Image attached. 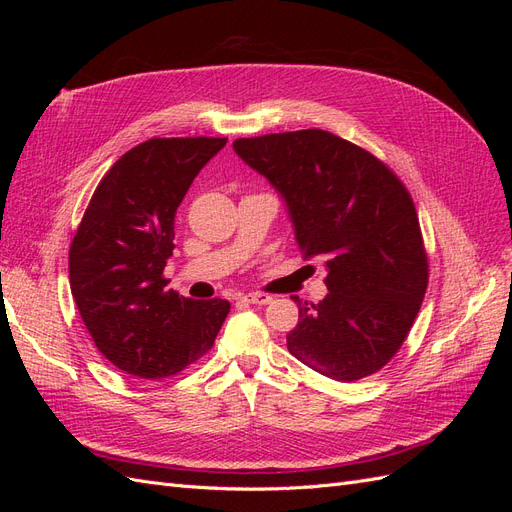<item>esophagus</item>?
Returning a JSON list of instances; mask_svg holds the SVG:
<instances>
[{
	"instance_id": "34e87169",
	"label": "esophagus",
	"mask_w": 512,
	"mask_h": 512,
	"mask_svg": "<svg viewBox=\"0 0 512 512\" xmlns=\"http://www.w3.org/2000/svg\"><path fill=\"white\" fill-rule=\"evenodd\" d=\"M247 303H254V305H269L273 301L271 294L267 292H247L243 297Z\"/></svg>"
}]
</instances>
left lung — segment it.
<instances>
[{
	"instance_id": "8db88e82",
	"label": "left lung",
	"mask_w": 512,
	"mask_h": 512,
	"mask_svg": "<svg viewBox=\"0 0 512 512\" xmlns=\"http://www.w3.org/2000/svg\"><path fill=\"white\" fill-rule=\"evenodd\" d=\"M232 149L282 194L303 256L329 271L320 303L294 297L290 354L339 382L376 374L408 337L429 280L406 185L369 151L324 130L237 138Z\"/></svg>"
}]
</instances>
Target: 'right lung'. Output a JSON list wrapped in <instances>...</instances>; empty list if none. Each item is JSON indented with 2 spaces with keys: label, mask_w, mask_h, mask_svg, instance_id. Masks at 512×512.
I'll return each mask as SVG.
<instances>
[{
  "label": "right lung",
  "mask_w": 512,
  "mask_h": 512,
  "mask_svg": "<svg viewBox=\"0 0 512 512\" xmlns=\"http://www.w3.org/2000/svg\"><path fill=\"white\" fill-rule=\"evenodd\" d=\"M226 138H151L102 177L70 245V290L96 348L136 378L175 376L207 354L230 312L168 288L175 213Z\"/></svg>",
  "instance_id": "obj_1"
}]
</instances>
